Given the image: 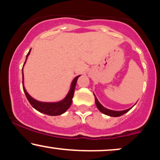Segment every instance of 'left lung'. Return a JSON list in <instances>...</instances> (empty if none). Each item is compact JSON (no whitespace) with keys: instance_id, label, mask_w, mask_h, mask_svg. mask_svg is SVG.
<instances>
[{"instance_id":"obj_1","label":"left lung","mask_w":160,"mask_h":160,"mask_svg":"<svg viewBox=\"0 0 160 160\" xmlns=\"http://www.w3.org/2000/svg\"><path fill=\"white\" fill-rule=\"evenodd\" d=\"M95 104H96L97 108H98V110L100 111L102 113H104V114L108 115V116H111V117H120V116L123 115L124 113H127V112L129 111L131 108L127 110H125V111H111V110L107 109V108H104L102 104H100V102H98V99H97L95 95Z\"/></svg>"}]
</instances>
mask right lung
I'll return each instance as SVG.
<instances>
[{
  "instance_id": "right-lung-1",
  "label": "right lung",
  "mask_w": 160,
  "mask_h": 160,
  "mask_svg": "<svg viewBox=\"0 0 160 160\" xmlns=\"http://www.w3.org/2000/svg\"><path fill=\"white\" fill-rule=\"evenodd\" d=\"M30 51L31 49L29 50L28 53L27 54L26 60H27L28 56L29 53H30ZM26 60H25V62H26ZM80 76V75H79V76L76 77V78L74 79L72 83H71V89H70L68 94V95L66 96V98L65 99H63V100L59 102H56V103H46V102H38V101H36L35 99L32 98V97L28 95V93L27 92L26 90H25V87H24L23 86V68H22L23 90L25 95H26L27 99L28 100L29 103L31 104V105H32L34 109H36L37 111H38L39 112H41V113H45V114H47L49 116H58V115L62 114L63 113H65V112L70 108L71 103H72V98L73 97H74L75 86H76L77 81H78V79Z\"/></svg>"
}]
</instances>
